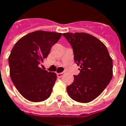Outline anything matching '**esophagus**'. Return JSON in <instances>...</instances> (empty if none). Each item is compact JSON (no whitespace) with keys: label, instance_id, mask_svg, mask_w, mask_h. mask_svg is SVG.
I'll list each match as a JSON object with an SVG mask.
<instances>
[{"label":"esophagus","instance_id":"obj_1","mask_svg":"<svg viewBox=\"0 0 126 126\" xmlns=\"http://www.w3.org/2000/svg\"><path fill=\"white\" fill-rule=\"evenodd\" d=\"M64 75V73H57V77L58 78H61L62 76Z\"/></svg>","mask_w":126,"mask_h":126}]
</instances>
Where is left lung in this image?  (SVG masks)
<instances>
[{
    "label": "left lung",
    "mask_w": 126,
    "mask_h": 126,
    "mask_svg": "<svg viewBox=\"0 0 126 126\" xmlns=\"http://www.w3.org/2000/svg\"><path fill=\"white\" fill-rule=\"evenodd\" d=\"M73 48L74 59L80 73L66 87L71 98L87 103L96 98L113 77V60L105 45L85 32L63 33Z\"/></svg>",
    "instance_id": "obj_1"
}]
</instances>
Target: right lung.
Wrapping results in <instances>:
<instances>
[{
    "mask_svg": "<svg viewBox=\"0 0 126 126\" xmlns=\"http://www.w3.org/2000/svg\"><path fill=\"white\" fill-rule=\"evenodd\" d=\"M62 33L36 30L17 41L9 56L11 81L24 98L34 102L50 96L57 79L56 73L40 67Z\"/></svg>",
    "mask_w": 126,
    "mask_h": 126,
    "instance_id": "add662e5",
    "label": "right lung"
}]
</instances>
